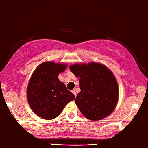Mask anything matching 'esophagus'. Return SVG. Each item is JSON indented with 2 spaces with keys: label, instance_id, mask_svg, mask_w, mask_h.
<instances>
[{
  "label": "esophagus",
  "instance_id": "esophagus-1",
  "mask_svg": "<svg viewBox=\"0 0 148 148\" xmlns=\"http://www.w3.org/2000/svg\"><path fill=\"white\" fill-rule=\"evenodd\" d=\"M72 92H73V93L74 94V95H75V96H77V92H76V90H72Z\"/></svg>",
  "mask_w": 148,
  "mask_h": 148
}]
</instances>
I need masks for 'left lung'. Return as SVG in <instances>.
Here are the masks:
<instances>
[{"instance_id": "obj_1", "label": "left lung", "mask_w": 148, "mask_h": 148, "mask_svg": "<svg viewBox=\"0 0 148 148\" xmlns=\"http://www.w3.org/2000/svg\"><path fill=\"white\" fill-rule=\"evenodd\" d=\"M71 72L80 78V92L75 103L88 119L100 120L110 115L117 106L118 85L112 71L98 63H75Z\"/></svg>"}]
</instances>
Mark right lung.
<instances>
[{
	"mask_svg": "<svg viewBox=\"0 0 148 148\" xmlns=\"http://www.w3.org/2000/svg\"><path fill=\"white\" fill-rule=\"evenodd\" d=\"M67 68L65 63L47 61L39 65L32 74L27 88L30 108L40 118L52 120L75 97L60 81L58 75Z\"/></svg>",
	"mask_w": 148,
	"mask_h": 148,
	"instance_id": "right-lung-1",
	"label": "right lung"
}]
</instances>
